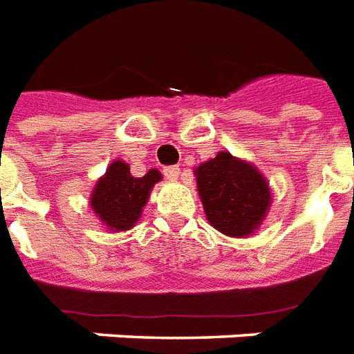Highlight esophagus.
Here are the masks:
<instances>
[{"label": "esophagus", "mask_w": 354, "mask_h": 354, "mask_svg": "<svg viewBox=\"0 0 354 354\" xmlns=\"http://www.w3.org/2000/svg\"><path fill=\"white\" fill-rule=\"evenodd\" d=\"M164 175L169 181H177L181 177V169L179 167H167V169H164Z\"/></svg>", "instance_id": "1"}]
</instances>
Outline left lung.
<instances>
[{
	"mask_svg": "<svg viewBox=\"0 0 354 354\" xmlns=\"http://www.w3.org/2000/svg\"><path fill=\"white\" fill-rule=\"evenodd\" d=\"M205 219L232 238L252 236L272 204V190L257 167L230 152H217L194 167Z\"/></svg>",
	"mask_w": 354,
	"mask_h": 354,
	"instance_id": "left-lung-1",
	"label": "left lung"
}]
</instances>
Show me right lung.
Listing matches in <instances>:
<instances>
[{
	"label": "right lung",
	"mask_w": 354,
	"mask_h": 354,
	"mask_svg": "<svg viewBox=\"0 0 354 354\" xmlns=\"http://www.w3.org/2000/svg\"><path fill=\"white\" fill-rule=\"evenodd\" d=\"M160 181L162 173L156 167L142 177H135L129 171L127 162L114 160L93 187L89 196L91 212L102 223V229L112 232L133 229L141 219L142 207L150 198V190Z\"/></svg>",
	"instance_id": "right-lung-1"
}]
</instances>
